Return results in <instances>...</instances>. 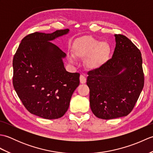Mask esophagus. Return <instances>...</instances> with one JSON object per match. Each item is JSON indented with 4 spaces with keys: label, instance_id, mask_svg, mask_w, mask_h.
Returning a JSON list of instances; mask_svg holds the SVG:
<instances>
[{
    "label": "esophagus",
    "instance_id": "1",
    "mask_svg": "<svg viewBox=\"0 0 153 153\" xmlns=\"http://www.w3.org/2000/svg\"><path fill=\"white\" fill-rule=\"evenodd\" d=\"M79 80L81 83H86V77L83 75H81L79 77Z\"/></svg>",
    "mask_w": 153,
    "mask_h": 153
}]
</instances>
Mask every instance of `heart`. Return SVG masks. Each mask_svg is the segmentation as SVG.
<instances>
[{
    "label": "heart",
    "mask_w": 153,
    "mask_h": 153,
    "mask_svg": "<svg viewBox=\"0 0 153 153\" xmlns=\"http://www.w3.org/2000/svg\"><path fill=\"white\" fill-rule=\"evenodd\" d=\"M73 52L75 56L86 58L87 65L91 69H97L109 60L112 48L107 42H101L92 37L79 38L75 43ZM72 61V57H70Z\"/></svg>",
    "instance_id": "heart-1"
}]
</instances>
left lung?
Segmentation results:
<instances>
[{
  "instance_id": "obj_1",
  "label": "left lung",
  "mask_w": 153,
  "mask_h": 153,
  "mask_svg": "<svg viewBox=\"0 0 153 153\" xmlns=\"http://www.w3.org/2000/svg\"><path fill=\"white\" fill-rule=\"evenodd\" d=\"M114 36L116 44L112 58L87 73L91 109L104 120L128 115L144 86L140 51L124 35Z\"/></svg>"
}]
</instances>
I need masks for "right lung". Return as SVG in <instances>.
Listing matches in <instances>:
<instances>
[{
  "label": "right lung",
  "instance_id": "add662e5",
  "mask_svg": "<svg viewBox=\"0 0 153 153\" xmlns=\"http://www.w3.org/2000/svg\"><path fill=\"white\" fill-rule=\"evenodd\" d=\"M69 30L26 35L13 58V85L30 113L52 120L61 118L69 108L71 95L79 84V74L66 70V53L51 43Z\"/></svg>",
  "mask_w": 153,
  "mask_h": 153
}]
</instances>
